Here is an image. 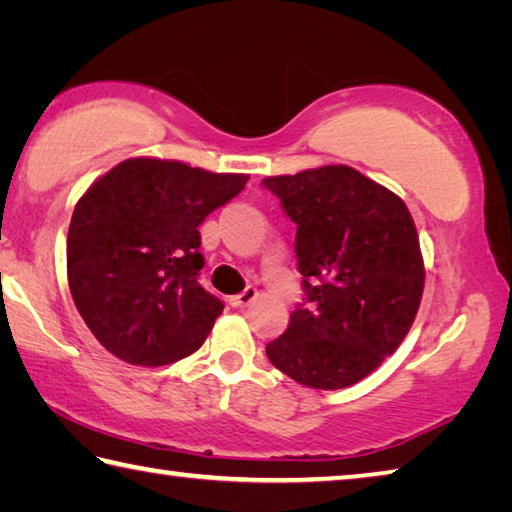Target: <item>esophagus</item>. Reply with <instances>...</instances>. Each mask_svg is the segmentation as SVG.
<instances>
[{"instance_id":"obj_1","label":"esophagus","mask_w":512,"mask_h":512,"mask_svg":"<svg viewBox=\"0 0 512 512\" xmlns=\"http://www.w3.org/2000/svg\"><path fill=\"white\" fill-rule=\"evenodd\" d=\"M257 296H259L257 289L255 287H248L246 291H241L239 296H232L230 298V305L232 307H250L257 300Z\"/></svg>"}]
</instances>
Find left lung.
<instances>
[{
    "mask_svg": "<svg viewBox=\"0 0 512 512\" xmlns=\"http://www.w3.org/2000/svg\"><path fill=\"white\" fill-rule=\"evenodd\" d=\"M298 225L296 255L307 305L266 345L277 370L336 391L375 372L406 339L420 309L424 259L400 196L348 164L268 176Z\"/></svg>",
    "mask_w": 512,
    "mask_h": 512,
    "instance_id": "obj_1",
    "label": "left lung"
}]
</instances>
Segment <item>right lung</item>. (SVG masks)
Listing matches in <instances>:
<instances>
[{"label":"right lung","instance_id":"obj_1","mask_svg":"<svg viewBox=\"0 0 512 512\" xmlns=\"http://www.w3.org/2000/svg\"><path fill=\"white\" fill-rule=\"evenodd\" d=\"M248 173L178 160L128 158L99 176L74 207L67 282L103 348L158 368L196 352L223 302L196 282L198 225L246 187Z\"/></svg>","mask_w":512,"mask_h":512}]
</instances>
